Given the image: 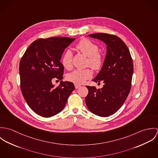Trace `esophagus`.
I'll list each match as a JSON object with an SVG mask.
<instances>
[{
	"instance_id": "1",
	"label": "esophagus",
	"mask_w": 158,
	"mask_h": 158,
	"mask_svg": "<svg viewBox=\"0 0 158 158\" xmlns=\"http://www.w3.org/2000/svg\"><path fill=\"white\" fill-rule=\"evenodd\" d=\"M80 87H81L80 85H77V84L75 85V89H78V88H80Z\"/></svg>"
}]
</instances>
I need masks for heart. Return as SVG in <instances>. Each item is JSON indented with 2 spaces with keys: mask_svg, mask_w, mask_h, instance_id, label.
<instances>
[{
  "mask_svg": "<svg viewBox=\"0 0 158 158\" xmlns=\"http://www.w3.org/2000/svg\"><path fill=\"white\" fill-rule=\"evenodd\" d=\"M76 48L88 57L86 66H89L94 70L100 69L103 63V55L98 52L99 47L97 44L87 38L81 39L75 45ZM73 53L70 50H67L62 58V64L66 69L72 68ZM92 75L89 69H76L68 73L66 78L68 81L77 85L84 83Z\"/></svg>",
  "mask_w": 158,
  "mask_h": 158,
  "instance_id": "b5f03b06",
  "label": "heart"
}]
</instances>
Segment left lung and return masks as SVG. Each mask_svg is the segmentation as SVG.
<instances>
[{
    "label": "left lung",
    "mask_w": 158,
    "mask_h": 158,
    "mask_svg": "<svg viewBox=\"0 0 158 158\" xmlns=\"http://www.w3.org/2000/svg\"><path fill=\"white\" fill-rule=\"evenodd\" d=\"M106 44V55L95 82L103 81V87L97 89L86 86L88 94L85 102L91 113L107 117L117 112L123 105L131 89L133 74V60L128 47L118 36L108 33L88 35Z\"/></svg>",
    "instance_id": "obj_1"
}]
</instances>
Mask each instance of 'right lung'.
<instances>
[{"label":"right lung","instance_id":"1","mask_svg":"<svg viewBox=\"0 0 158 158\" xmlns=\"http://www.w3.org/2000/svg\"><path fill=\"white\" fill-rule=\"evenodd\" d=\"M75 39L67 37L40 38L26 50L19 63L21 89L29 107L37 114L50 117L61 112L75 89L73 83L63 81L60 62L64 49ZM61 80L55 88L52 80Z\"/></svg>","mask_w":158,"mask_h":158}]
</instances>
